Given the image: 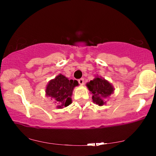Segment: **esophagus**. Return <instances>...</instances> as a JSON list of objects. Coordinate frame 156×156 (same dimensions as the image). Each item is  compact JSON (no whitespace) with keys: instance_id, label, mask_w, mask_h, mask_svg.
Returning a JSON list of instances; mask_svg holds the SVG:
<instances>
[{"instance_id":"1","label":"esophagus","mask_w":156,"mask_h":156,"mask_svg":"<svg viewBox=\"0 0 156 156\" xmlns=\"http://www.w3.org/2000/svg\"><path fill=\"white\" fill-rule=\"evenodd\" d=\"M78 82H79V84H81V85H83L84 84V79L83 78H81V79H80V80H78Z\"/></svg>"}]
</instances>
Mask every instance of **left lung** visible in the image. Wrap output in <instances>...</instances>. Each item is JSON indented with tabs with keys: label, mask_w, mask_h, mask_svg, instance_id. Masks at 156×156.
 Returning a JSON list of instances; mask_svg holds the SVG:
<instances>
[{
	"label": "left lung",
	"mask_w": 156,
	"mask_h": 156,
	"mask_svg": "<svg viewBox=\"0 0 156 156\" xmlns=\"http://www.w3.org/2000/svg\"><path fill=\"white\" fill-rule=\"evenodd\" d=\"M89 90L92 93L94 103L102 106L105 104L104 99L114 92L112 85L101 77H96L87 84Z\"/></svg>",
	"instance_id": "1"
}]
</instances>
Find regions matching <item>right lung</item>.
<instances>
[{
  "instance_id": "right-lung-1",
  "label": "right lung",
  "mask_w": 156,
  "mask_h": 156,
  "mask_svg": "<svg viewBox=\"0 0 156 156\" xmlns=\"http://www.w3.org/2000/svg\"><path fill=\"white\" fill-rule=\"evenodd\" d=\"M78 85L76 80H69L64 75L59 74L48 83L46 88V95L55 99L57 108H62L72 103V94L74 87Z\"/></svg>"
}]
</instances>
